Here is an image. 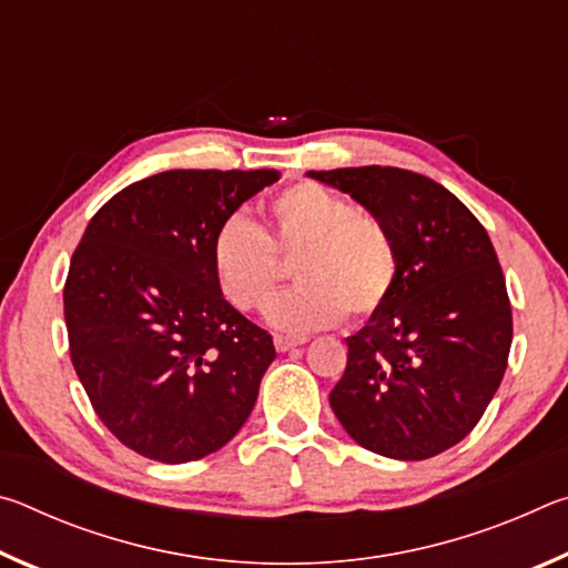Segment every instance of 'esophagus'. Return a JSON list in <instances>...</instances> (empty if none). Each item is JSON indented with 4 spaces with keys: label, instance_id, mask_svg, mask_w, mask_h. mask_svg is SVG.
Masks as SVG:
<instances>
[{
    "label": "esophagus",
    "instance_id": "1",
    "mask_svg": "<svg viewBox=\"0 0 568 568\" xmlns=\"http://www.w3.org/2000/svg\"><path fill=\"white\" fill-rule=\"evenodd\" d=\"M273 343H275L277 353H287V351L297 348V345H303V343H305V338H291V335H275Z\"/></svg>",
    "mask_w": 568,
    "mask_h": 568
}]
</instances>
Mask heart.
Segmentation results:
<instances>
[{
	"label": "heart",
	"mask_w": 568,
	"mask_h": 568,
	"mask_svg": "<svg viewBox=\"0 0 568 568\" xmlns=\"http://www.w3.org/2000/svg\"><path fill=\"white\" fill-rule=\"evenodd\" d=\"M271 240L245 215H230L210 243L217 291L237 311H261L281 281V257H293L301 283L271 305L267 321L285 333H313L345 313L371 318L398 281V247L373 215L315 182H297L267 205Z\"/></svg>",
	"instance_id": "obj_1"
}]
</instances>
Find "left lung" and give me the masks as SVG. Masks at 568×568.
Segmentation results:
<instances>
[{
	"label": "left lung",
	"mask_w": 568,
	"mask_h": 568,
	"mask_svg": "<svg viewBox=\"0 0 568 568\" xmlns=\"http://www.w3.org/2000/svg\"><path fill=\"white\" fill-rule=\"evenodd\" d=\"M390 230L398 281L345 338L348 365L331 408L355 444L423 460L464 440L501 386L514 323L491 237L460 200L418 172H307Z\"/></svg>",
	"instance_id": "obj_1"
}]
</instances>
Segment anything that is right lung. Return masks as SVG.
<instances>
[{
    "instance_id": "1",
    "label": "right lung",
    "mask_w": 568,
    "mask_h": 568,
    "mask_svg": "<svg viewBox=\"0 0 568 568\" xmlns=\"http://www.w3.org/2000/svg\"><path fill=\"white\" fill-rule=\"evenodd\" d=\"M277 170H168L104 203L77 245L64 323L77 378L110 434L187 464L247 420L275 345L217 291V225Z\"/></svg>"
}]
</instances>
